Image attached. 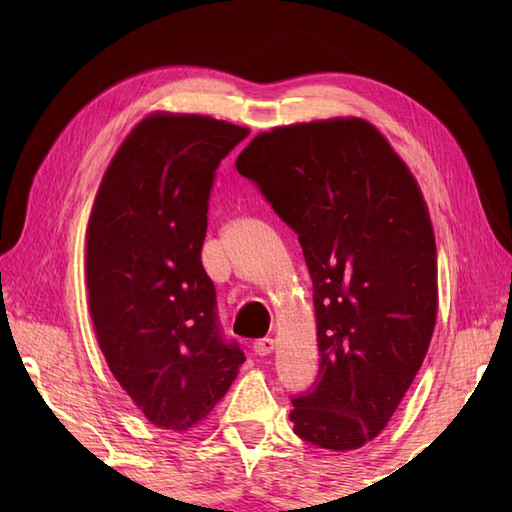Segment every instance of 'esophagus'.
Masks as SVG:
<instances>
[{"label": "esophagus", "instance_id": "34e87169", "mask_svg": "<svg viewBox=\"0 0 512 512\" xmlns=\"http://www.w3.org/2000/svg\"><path fill=\"white\" fill-rule=\"evenodd\" d=\"M275 350V341L273 339H257L255 343H253V352L257 354V356H268L270 352Z\"/></svg>", "mask_w": 512, "mask_h": 512}]
</instances>
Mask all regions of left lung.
Segmentation results:
<instances>
[{"label": "left lung", "mask_w": 512, "mask_h": 512, "mask_svg": "<svg viewBox=\"0 0 512 512\" xmlns=\"http://www.w3.org/2000/svg\"><path fill=\"white\" fill-rule=\"evenodd\" d=\"M235 167L299 235L314 288L319 374L292 396L295 433L358 449L383 431L429 350L436 239L416 180L361 118L259 134Z\"/></svg>", "instance_id": "8db88e82"}]
</instances>
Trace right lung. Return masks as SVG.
Masks as SVG:
<instances>
[{
    "label": "right lung",
    "instance_id": "add662e5",
    "mask_svg": "<svg viewBox=\"0 0 512 512\" xmlns=\"http://www.w3.org/2000/svg\"><path fill=\"white\" fill-rule=\"evenodd\" d=\"M246 136L209 116H149L116 151L92 206L85 273L96 339L162 429L209 416L246 361L202 266L215 171Z\"/></svg>",
    "mask_w": 512,
    "mask_h": 512
}]
</instances>
